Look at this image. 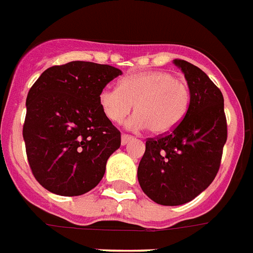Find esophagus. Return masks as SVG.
Returning a JSON list of instances; mask_svg holds the SVG:
<instances>
[{
	"label": "esophagus",
	"instance_id": "esophagus-1",
	"mask_svg": "<svg viewBox=\"0 0 253 253\" xmlns=\"http://www.w3.org/2000/svg\"><path fill=\"white\" fill-rule=\"evenodd\" d=\"M130 139H133V137H131L130 134H125V133H124V134L122 135V144H123V146L128 143V142L130 141Z\"/></svg>",
	"mask_w": 253,
	"mask_h": 253
}]
</instances>
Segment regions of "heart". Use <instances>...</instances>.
Returning <instances> with one entry per match:
<instances>
[{
  "mask_svg": "<svg viewBox=\"0 0 253 253\" xmlns=\"http://www.w3.org/2000/svg\"><path fill=\"white\" fill-rule=\"evenodd\" d=\"M191 93L185 82L168 71H141L124 77L119 88L105 87L98 94L105 116L122 123L133 109L131 128H146L165 134L180 124L188 111Z\"/></svg>",
  "mask_w": 253,
  "mask_h": 253,
  "instance_id": "obj_1",
  "label": "heart"
}]
</instances>
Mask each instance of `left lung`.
I'll return each instance as SVG.
<instances>
[{"instance_id":"left-lung-1","label":"left lung","mask_w":253,"mask_h":253,"mask_svg":"<svg viewBox=\"0 0 253 253\" xmlns=\"http://www.w3.org/2000/svg\"><path fill=\"white\" fill-rule=\"evenodd\" d=\"M174 64L188 83V111L171 131L147 138L137 172L142 191L164 206L187 204L212 183L228 137L221 90L191 62Z\"/></svg>"}]
</instances>
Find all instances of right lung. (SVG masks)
<instances>
[{
  "label": "right lung",
  "instance_id": "obj_1",
  "mask_svg": "<svg viewBox=\"0 0 253 253\" xmlns=\"http://www.w3.org/2000/svg\"><path fill=\"white\" fill-rule=\"evenodd\" d=\"M122 70L71 61L41 74L27 97L23 125L28 163L37 182L60 196L93 189L122 135L102 112L98 94Z\"/></svg>",
  "mask_w": 253,
  "mask_h": 253
}]
</instances>
